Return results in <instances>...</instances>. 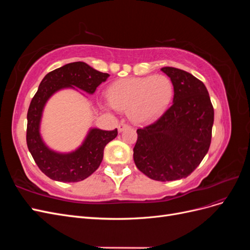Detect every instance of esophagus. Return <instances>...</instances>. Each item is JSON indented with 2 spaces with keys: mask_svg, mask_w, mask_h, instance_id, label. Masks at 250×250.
<instances>
[{
  "mask_svg": "<svg viewBox=\"0 0 250 250\" xmlns=\"http://www.w3.org/2000/svg\"><path fill=\"white\" fill-rule=\"evenodd\" d=\"M128 127H129V125L124 123V122H121V123L118 125V130H119V132H122L124 129H126V128H128Z\"/></svg>",
  "mask_w": 250,
  "mask_h": 250,
  "instance_id": "esophagus-1",
  "label": "esophagus"
}]
</instances>
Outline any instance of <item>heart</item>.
Listing matches in <instances>:
<instances>
[{
  "label": "heart",
  "instance_id": "1",
  "mask_svg": "<svg viewBox=\"0 0 250 250\" xmlns=\"http://www.w3.org/2000/svg\"><path fill=\"white\" fill-rule=\"evenodd\" d=\"M172 81L165 75L144 78H126L110 86V108L128 109V116L137 123H148L167 109L173 98Z\"/></svg>",
  "mask_w": 250,
  "mask_h": 250
}]
</instances>
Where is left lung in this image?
<instances>
[{
  "label": "left lung",
  "mask_w": 250,
  "mask_h": 250,
  "mask_svg": "<svg viewBox=\"0 0 250 250\" xmlns=\"http://www.w3.org/2000/svg\"><path fill=\"white\" fill-rule=\"evenodd\" d=\"M171 79V106L154 123L137 130L133 160L151 179L171 181L185 178L208 153L214 108L203 82L176 67L161 69Z\"/></svg>",
  "instance_id": "obj_1"
}]
</instances>
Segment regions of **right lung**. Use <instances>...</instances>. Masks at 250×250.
Segmentation results:
<instances>
[{
  "mask_svg": "<svg viewBox=\"0 0 250 250\" xmlns=\"http://www.w3.org/2000/svg\"><path fill=\"white\" fill-rule=\"evenodd\" d=\"M109 75L93 69L87 63H67L48 73L30 103L27 113V146L36 165L48 177L62 183H77L99 168L105 146L118 135L111 131L90 128L84 141L72 152L62 153L50 149L41 135L42 111L50 98L63 88H79L93 95ZM78 90V89H77Z\"/></svg>",
  "mask_w": 250,
  "mask_h": 250,
  "instance_id": "1",
  "label": "right lung"
}]
</instances>
